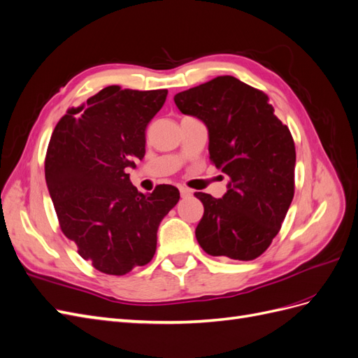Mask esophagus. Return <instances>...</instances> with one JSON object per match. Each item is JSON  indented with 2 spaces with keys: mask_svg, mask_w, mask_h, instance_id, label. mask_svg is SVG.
I'll list each match as a JSON object with an SVG mask.
<instances>
[{
  "mask_svg": "<svg viewBox=\"0 0 358 358\" xmlns=\"http://www.w3.org/2000/svg\"><path fill=\"white\" fill-rule=\"evenodd\" d=\"M179 191H180V196H182L183 199L192 196V191H191V189H188V188H185V187H180V188H179Z\"/></svg>",
  "mask_w": 358,
  "mask_h": 358,
  "instance_id": "esophagus-1",
  "label": "esophagus"
}]
</instances>
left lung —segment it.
<instances>
[{"label": "left lung", "instance_id": "8db88e82", "mask_svg": "<svg viewBox=\"0 0 358 358\" xmlns=\"http://www.w3.org/2000/svg\"><path fill=\"white\" fill-rule=\"evenodd\" d=\"M183 115L209 131V158L229 176L222 199L196 192L204 206L196 237L213 257L249 262L279 233L294 197V140L273 113L268 96L233 76L175 95Z\"/></svg>", "mask_w": 358, "mask_h": 358}]
</instances>
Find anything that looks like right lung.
<instances>
[{"instance_id": "right-lung-1", "label": "right lung", "mask_w": 358, "mask_h": 358, "mask_svg": "<svg viewBox=\"0 0 358 358\" xmlns=\"http://www.w3.org/2000/svg\"><path fill=\"white\" fill-rule=\"evenodd\" d=\"M166 96L167 90L107 86L69 109L52 133L45 175L59 227L106 275L148 264L159 222L179 201L176 187L158 185L145 196L125 173L143 159L146 127Z\"/></svg>"}]
</instances>
